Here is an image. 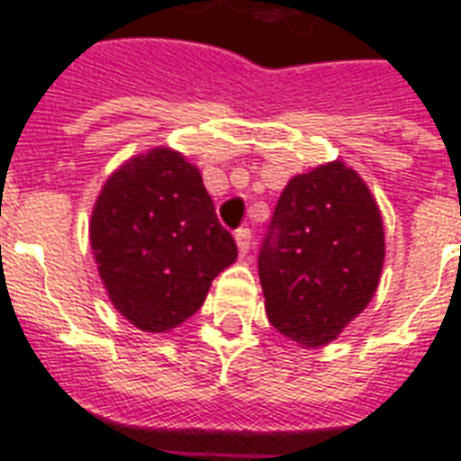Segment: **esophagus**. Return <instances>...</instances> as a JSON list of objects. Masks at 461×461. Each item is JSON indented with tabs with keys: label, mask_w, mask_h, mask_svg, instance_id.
Instances as JSON below:
<instances>
[{
	"label": "esophagus",
	"mask_w": 461,
	"mask_h": 461,
	"mask_svg": "<svg viewBox=\"0 0 461 461\" xmlns=\"http://www.w3.org/2000/svg\"><path fill=\"white\" fill-rule=\"evenodd\" d=\"M234 237H237L239 256L244 258V256H249V249H251V230H239Z\"/></svg>",
	"instance_id": "34e87169"
}]
</instances>
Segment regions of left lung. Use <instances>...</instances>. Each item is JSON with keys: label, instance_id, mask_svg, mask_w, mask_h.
<instances>
[{"label": "left lung", "instance_id": "1", "mask_svg": "<svg viewBox=\"0 0 461 461\" xmlns=\"http://www.w3.org/2000/svg\"><path fill=\"white\" fill-rule=\"evenodd\" d=\"M385 263L383 215L342 159L287 181L258 256L267 321L303 349L325 347L371 303Z\"/></svg>", "mask_w": 461, "mask_h": 461}]
</instances>
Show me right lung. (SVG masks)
Here are the masks:
<instances>
[{
  "mask_svg": "<svg viewBox=\"0 0 461 461\" xmlns=\"http://www.w3.org/2000/svg\"><path fill=\"white\" fill-rule=\"evenodd\" d=\"M90 249L112 306L143 332L188 321L237 260L201 169L165 146L107 176L90 215Z\"/></svg>",
  "mask_w": 461,
  "mask_h": 461,
  "instance_id": "1",
  "label": "right lung"
}]
</instances>
